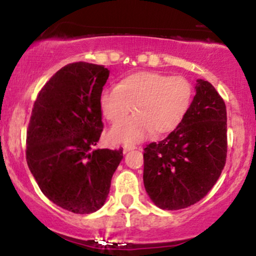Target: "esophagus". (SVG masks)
Segmentation results:
<instances>
[{"label": "esophagus", "mask_w": 256, "mask_h": 256, "mask_svg": "<svg viewBox=\"0 0 256 256\" xmlns=\"http://www.w3.org/2000/svg\"><path fill=\"white\" fill-rule=\"evenodd\" d=\"M136 146L134 144H131V143H128V144H125L124 146V150L125 152H128V150H136Z\"/></svg>", "instance_id": "esophagus-1"}]
</instances>
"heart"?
<instances>
[{
	"instance_id": "1",
	"label": "heart",
	"mask_w": 256,
	"mask_h": 256,
	"mask_svg": "<svg viewBox=\"0 0 256 256\" xmlns=\"http://www.w3.org/2000/svg\"><path fill=\"white\" fill-rule=\"evenodd\" d=\"M193 100V86L186 78L156 72H137L120 80L118 86L100 92L103 116L112 124L126 118L135 106L137 117L114 126L109 138L131 143L156 134H169L184 119Z\"/></svg>"
}]
</instances>
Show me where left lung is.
Wrapping results in <instances>:
<instances>
[{
  "label": "left lung",
  "mask_w": 256,
  "mask_h": 256,
  "mask_svg": "<svg viewBox=\"0 0 256 256\" xmlns=\"http://www.w3.org/2000/svg\"><path fill=\"white\" fill-rule=\"evenodd\" d=\"M226 156V106L215 87L199 78L182 122L166 138L144 148L146 190L160 209L193 206L220 178Z\"/></svg>",
  "instance_id": "left-lung-1"
}]
</instances>
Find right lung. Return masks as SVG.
<instances>
[{
  "mask_svg": "<svg viewBox=\"0 0 256 256\" xmlns=\"http://www.w3.org/2000/svg\"><path fill=\"white\" fill-rule=\"evenodd\" d=\"M103 66L76 62L38 92L26 131V162L41 192L75 214L103 206L122 150H94L103 131Z\"/></svg>",
  "mask_w": 256,
  "mask_h": 256,
  "instance_id": "1",
  "label": "right lung"
}]
</instances>
